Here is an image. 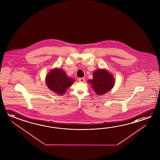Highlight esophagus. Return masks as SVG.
Instances as JSON below:
<instances>
[{
	"label": "esophagus",
	"instance_id": "34e87169",
	"mask_svg": "<svg viewBox=\"0 0 160 160\" xmlns=\"http://www.w3.org/2000/svg\"><path fill=\"white\" fill-rule=\"evenodd\" d=\"M78 81L79 82H84L85 81V79L83 78H79L78 79Z\"/></svg>",
	"mask_w": 160,
	"mask_h": 160
}]
</instances>
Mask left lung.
<instances>
[{
    "label": "left lung",
    "mask_w": 160,
    "mask_h": 160,
    "mask_svg": "<svg viewBox=\"0 0 160 160\" xmlns=\"http://www.w3.org/2000/svg\"><path fill=\"white\" fill-rule=\"evenodd\" d=\"M92 88L98 95H103L113 88L115 80L112 74L106 70L99 69L93 73V78L88 80Z\"/></svg>",
    "instance_id": "1"
}]
</instances>
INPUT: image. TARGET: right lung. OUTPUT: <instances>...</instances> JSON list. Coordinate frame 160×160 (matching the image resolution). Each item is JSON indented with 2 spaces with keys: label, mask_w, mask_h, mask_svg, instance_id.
<instances>
[{
  "label": "right lung",
  "mask_w": 160,
  "mask_h": 160,
  "mask_svg": "<svg viewBox=\"0 0 160 160\" xmlns=\"http://www.w3.org/2000/svg\"><path fill=\"white\" fill-rule=\"evenodd\" d=\"M74 79L68 77L61 68H54L46 77V83L51 91L59 95H63L73 83Z\"/></svg>",
  "instance_id": "add662e5"
}]
</instances>
